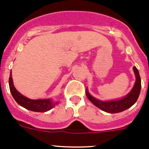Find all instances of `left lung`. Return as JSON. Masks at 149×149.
Wrapping results in <instances>:
<instances>
[{
  "mask_svg": "<svg viewBox=\"0 0 149 149\" xmlns=\"http://www.w3.org/2000/svg\"><path fill=\"white\" fill-rule=\"evenodd\" d=\"M133 68H134V73L136 75V82H135V84L131 92L125 97H124L122 99L117 100V101H102L93 98V96L90 95V94L88 93L87 90H86L87 98L92 103L94 104L96 107H98V108L107 112V113H120V112L124 111V110L128 109L129 107H131L137 101L139 93H140V89H141V79H140L139 72L135 66L133 67Z\"/></svg>",
  "mask_w": 149,
  "mask_h": 149,
  "instance_id": "8db88e82",
  "label": "left lung"
}]
</instances>
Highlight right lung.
Listing matches in <instances>:
<instances>
[{
	"mask_svg": "<svg viewBox=\"0 0 149 149\" xmlns=\"http://www.w3.org/2000/svg\"><path fill=\"white\" fill-rule=\"evenodd\" d=\"M9 86H10L12 95L17 103L25 109L31 110V111L41 112V113L48 111V110L53 108L56 104V102L54 103L50 99L32 100L26 98L25 96L22 95L21 93H18V91L15 89V86L13 85L11 73H10V79H9Z\"/></svg>",
	"mask_w": 149,
	"mask_h": 149,
	"instance_id": "add662e5",
	"label": "right lung"
}]
</instances>
